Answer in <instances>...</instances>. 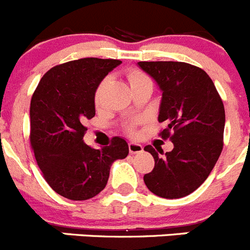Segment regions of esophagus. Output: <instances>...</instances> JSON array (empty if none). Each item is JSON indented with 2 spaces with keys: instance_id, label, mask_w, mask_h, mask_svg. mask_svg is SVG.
Here are the masks:
<instances>
[{
  "instance_id": "obj_1",
  "label": "esophagus",
  "mask_w": 250,
  "mask_h": 250,
  "mask_svg": "<svg viewBox=\"0 0 250 250\" xmlns=\"http://www.w3.org/2000/svg\"><path fill=\"white\" fill-rule=\"evenodd\" d=\"M128 149H129V153L130 154H137V153H142L143 151V146L141 144H137V143H129L128 144Z\"/></svg>"
}]
</instances>
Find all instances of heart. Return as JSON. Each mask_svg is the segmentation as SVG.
<instances>
[{
	"mask_svg": "<svg viewBox=\"0 0 250 250\" xmlns=\"http://www.w3.org/2000/svg\"><path fill=\"white\" fill-rule=\"evenodd\" d=\"M127 78H128V80H129L132 88L137 87V86L146 85V83L153 85V83H151V79L146 75V72L142 71V70H139V69H137V67H132V69L128 70ZM104 83V80L100 83L99 87L96 88V92H95V97H93V99H95V102H96V104L99 102V100H100V92H101V87ZM136 125H137V122H133V123H130V125H128L127 127H125V132H127L128 134H130V136H133V134L136 133Z\"/></svg>",
	"mask_w": 250,
	"mask_h": 250,
	"instance_id": "b5f03b06",
	"label": "heart"
}]
</instances>
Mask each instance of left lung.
<instances>
[{
    "label": "left lung",
    "instance_id": "1",
    "mask_svg": "<svg viewBox=\"0 0 250 250\" xmlns=\"http://www.w3.org/2000/svg\"><path fill=\"white\" fill-rule=\"evenodd\" d=\"M163 91L159 122L163 139L174 149L159 157L154 146V169L144 175L146 188L159 197L180 199L202 185L223 149L225 106L213 81L201 67L183 62H139ZM163 154V150H159Z\"/></svg>",
    "mask_w": 250,
    "mask_h": 250
}]
</instances>
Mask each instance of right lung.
I'll return each instance as SVG.
<instances>
[{"label": "right lung", "instance_id": "obj_1", "mask_svg": "<svg viewBox=\"0 0 250 250\" xmlns=\"http://www.w3.org/2000/svg\"><path fill=\"white\" fill-rule=\"evenodd\" d=\"M117 59L83 58L51 67L30 101V146L53 190L74 201L88 200L106 188L114 160L128 155V144L113 137L93 149L83 143L86 120L95 116V92Z\"/></svg>", "mask_w": 250, "mask_h": 250}]
</instances>
